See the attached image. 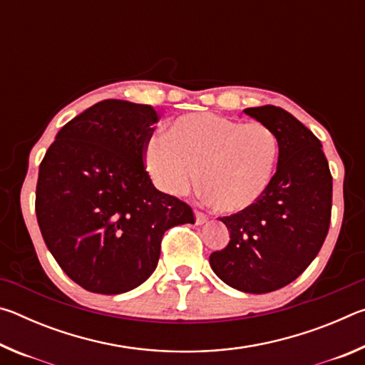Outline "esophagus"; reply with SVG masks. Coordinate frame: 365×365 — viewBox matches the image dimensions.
<instances>
[{
  "mask_svg": "<svg viewBox=\"0 0 365 365\" xmlns=\"http://www.w3.org/2000/svg\"><path fill=\"white\" fill-rule=\"evenodd\" d=\"M195 217H196V225H202L207 222V215L201 211H195Z\"/></svg>",
  "mask_w": 365,
  "mask_h": 365,
  "instance_id": "obj_1",
  "label": "esophagus"
}]
</instances>
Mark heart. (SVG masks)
I'll return each instance as SVG.
<instances>
[{
    "instance_id": "1",
    "label": "heart",
    "mask_w": 365,
    "mask_h": 365,
    "mask_svg": "<svg viewBox=\"0 0 365 365\" xmlns=\"http://www.w3.org/2000/svg\"><path fill=\"white\" fill-rule=\"evenodd\" d=\"M146 169L160 190L182 195L201 185L220 211L240 212L259 201L274 178L279 138L261 122L242 123L219 114H188L169 137H154Z\"/></svg>"
}]
</instances>
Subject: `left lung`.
I'll return each instance as SVG.
<instances>
[{
    "instance_id": "left-lung-1",
    "label": "left lung",
    "mask_w": 365,
    "mask_h": 365,
    "mask_svg": "<svg viewBox=\"0 0 365 365\" xmlns=\"http://www.w3.org/2000/svg\"><path fill=\"white\" fill-rule=\"evenodd\" d=\"M245 113L279 138L277 172L255 205L220 217L230 242L209 264L227 285L261 294L298 279L319 255L330 227L331 174L319 138L285 109Z\"/></svg>"
}]
</instances>
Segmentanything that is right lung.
I'll return each mask as SVG.
<instances>
[{"instance_id":"add662e5","label":"right lung","mask_w":365,"mask_h":365,"mask_svg":"<svg viewBox=\"0 0 365 365\" xmlns=\"http://www.w3.org/2000/svg\"><path fill=\"white\" fill-rule=\"evenodd\" d=\"M159 115L104 100L61 128L43 158L35 212L59 267L91 293L119 294L154 272L163 235L193 224L187 202L156 190L145 151Z\"/></svg>"}]
</instances>
